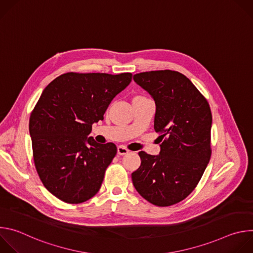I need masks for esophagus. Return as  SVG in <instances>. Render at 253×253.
<instances>
[{"mask_svg": "<svg viewBox=\"0 0 253 253\" xmlns=\"http://www.w3.org/2000/svg\"><path fill=\"white\" fill-rule=\"evenodd\" d=\"M117 153H118V155H126L129 153V150L124 146H118Z\"/></svg>", "mask_w": 253, "mask_h": 253, "instance_id": "1", "label": "esophagus"}]
</instances>
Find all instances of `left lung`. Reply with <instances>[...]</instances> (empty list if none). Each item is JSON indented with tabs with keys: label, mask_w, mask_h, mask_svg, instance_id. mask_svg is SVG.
<instances>
[{
	"label": "left lung",
	"mask_w": 253,
	"mask_h": 253,
	"mask_svg": "<svg viewBox=\"0 0 253 253\" xmlns=\"http://www.w3.org/2000/svg\"><path fill=\"white\" fill-rule=\"evenodd\" d=\"M133 79L155 101L154 129L161 144L159 155L139 152L141 165L132 173V182L150 203L170 206L194 190L210 160V107L179 72H143Z\"/></svg>",
	"instance_id": "8db88e82"
}]
</instances>
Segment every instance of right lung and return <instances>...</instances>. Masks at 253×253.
<instances>
[{"label":"right lung","instance_id":"obj_1","mask_svg":"<svg viewBox=\"0 0 253 253\" xmlns=\"http://www.w3.org/2000/svg\"><path fill=\"white\" fill-rule=\"evenodd\" d=\"M131 80V73L70 72L42 92L29 122L33 156L44 186L60 200L82 203L99 191L117 147L88 135Z\"/></svg>","mask_w":253,"mask_h":253}]
</instances>
